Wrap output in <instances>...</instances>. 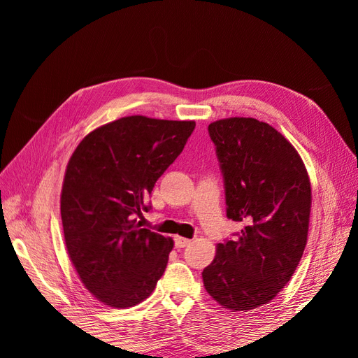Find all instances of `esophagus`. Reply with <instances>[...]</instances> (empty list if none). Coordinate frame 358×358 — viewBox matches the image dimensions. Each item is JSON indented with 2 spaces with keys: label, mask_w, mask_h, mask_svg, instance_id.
<instances>
[{
  "label": "esophagus",
  "mask_w": 358,
  "mask_h": 358,
  "mask_svg": "<svg viewBox=\"0 0 358 358\" xmlns=\"http://www.w3.org/2000/svg\"><path fill=\"white\" fill-rule=\"evenodd\" d=\"M191 243V241L189 239H185V237H180V236H176L175 237V245H176V248H185V246H188Z\"/></svg>",
  "instance_id": "1"
}]
</instances>
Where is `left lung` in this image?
I'll return each instance as SVG.
<instances>
[{
  "label": "left lung",
  "mask_w": 358,
  "mask_h": 358,
  "mask_svg": "<svg viewBox=\"0 0 358 358\" xmlns=\"http://www.w3.org/2000/svg\"><path fill=\"white\" fill-rule=\"evenodd\" d=\"M209 134L227 216L245 227L216 246L203 284L221 306L248 312L273 300L296 272L308 242L310 180L296 148L272 125L236 116L212 122Z\"/></svg>",
  "instance_id": "obj_1"
}]
</instances>
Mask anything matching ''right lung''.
I'll use <instances>...</instances> for the list:
<instances>
[{
  "label": "right lung",
  "mask_w": 358,
  "mask_h": 358,
  "mask_svg": "<svg viewBox=\"0 0 358 358\" xmlns=\"http://www.w3.org/2000/svg\"><path fill=\"white\" fill-rule=\"evenodd\" d=\"M194 121L125 116L95 128L74 149L61 191L67 252L82 284L104 305L148 299L162 276L171 237L140 229L136 216L178 158Z\"/></svg>",
  "instance_id": "obj_1"
}]
</instances>
